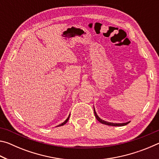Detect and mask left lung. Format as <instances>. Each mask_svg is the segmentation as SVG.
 Here are the masks:
<instances>
[{"instance_id": "obj_1", "label": "left lung", "mask_w": 159, "mask_h": 159, "mask_svg": "<svg viewBox=\"0 0 159 159\" xmlns=\"http://www.w3.org/2000/svg\"><path fill=\"white\" fill-rule=\"evenodd\" d=\"M94 113H95V117H96V118H97V120H98L99 122L102 123V124H105V125H111V126H123V125H125L128 124V123H130V121H128V122H126V123H111V122H107V121H105V120H104L101 119V118L98 116V114H97L96 111H95V107H94Z\"/></svg>"}]
</instances>
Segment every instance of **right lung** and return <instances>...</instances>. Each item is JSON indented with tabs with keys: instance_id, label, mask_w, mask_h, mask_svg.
I'll return each mask as SVG.
<instances>
[{
	"instance_id": "right-lung-1",
	"label": "right lung",
	"mask_w": 159,
	"mask_h": 159,
	"mask_svg": "<svg viewBox=\"0 0 159 159\" xmlns=\"http://www.w3.org/2000/svg\"><path fill=\"white\" fill-rule=\"evenodd\" d=\"M69 116H70V114H69V117H68V118H66V120H65V121H64V122H63L62 123H61V124H60V125H57V126H61V125H64V124H66V123H67V121H68V120H69Z\"/></svg>"
}]
</instances>
